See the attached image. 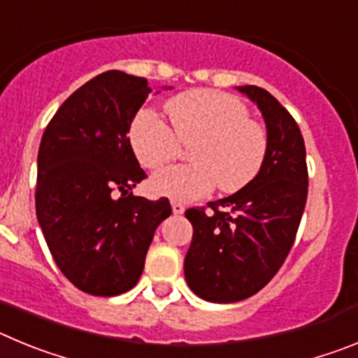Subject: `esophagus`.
<instances>
[{
    "instance_id": "34e87169",
    "label": "esophagus",
    "mask_w": 358,
    "mask_h": 358,
    "mask_svg": "<svg viewBox=\"0 0 358 358\" xmlns=\"http://www.w3.org/2000/svg\"><path fill=\"white\" fill-rule=\"evenodd\" d=\"M172 211L173 215H182L185 213V206H182L181 202H172Z\"/></svg>"
}]
</instances>
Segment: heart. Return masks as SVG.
<instances>
[{
    "instance_id": "obj_1",
    "label": "heart",
    "mask_w": 358,
    "mask_h": 358,
    "mask_svg": "<svg viewBox=\"0 0 358 358\" xmlns=\"http://www.w3.org/2000/svg\"><path fill=\"white\" fill-rule=\"evenodd\" d=\"M172 127L156 110L141 109L131 125V145L145 169H159L189 145V164H173L152 177L159 197L186 202L213 186L233 194L258 176L267 156V131L249 118L238 98L215 90H195L166 106Z\"/></svg>"
}]
</instances>
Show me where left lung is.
<instances>
[{
  "instance_id": "left-lung-1",
  "label": "left lung",
  "mask_w": 358,
  "mask_h": 358,
  "mask_svg": "<svg viewBox=\"0 0 358 358\" xmlns=\"http://www.w3.org/2000/svg\"><path fill=\"white\" fill-rule=\"evenodd\" d=\"M262 110L267 156L258 176L236 194L189 208L194 238L185 258L186 283L211 303H235L264 289L285 262L308 194L305 141L296 120L268 91L240 85Z\"/></svg>"
}]
</instances>
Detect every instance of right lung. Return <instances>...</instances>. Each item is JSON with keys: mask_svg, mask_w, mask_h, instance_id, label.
Instances as JSON below:
<instances>
[{"mask_svg": "<svg viewBox=\"0 0 358 358\" xmlns=\"http://www.w3.org/2000/svg\"><path fill=\"white\" fill-rule=\"evenodd\" d=\"M150 91L147 78L102 73L59 107L41 140L37 220L57 267L91 296L138 283L154 231L172 213L169 199L131 192L147 173L127 134Z\"/></svg>", "mask_w": 358, "mask_h": 358, "instance_id": "obj_1", "label": "right lung"}]
</instances>
